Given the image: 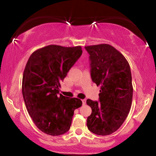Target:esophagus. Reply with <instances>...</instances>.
Segmentation results:
<instances>
[{
	"label": "esophagus",
	"mask_w": 156,
	"mask_h": 156,
	"mask_svg": "<svg viewBox=\"0 0 156 156\" xmlns=\"http://www.w3.org/2000/svg\"><path fill=\"white\" fill-rule=\"evenodd\" d=\"M82 101H83V105H84L86 104V100L84 99V100H82Z\"/></svg>",
	"instance_id": "34e87169"
}]
</instances>
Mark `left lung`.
Wrapping results in <instances>:
<instances>
[{"label": "left lung", "mask_w": 156, "mask_h": 156, "mask_svg": "<svg viewBox=\"0 0 156 156\" xmlns=\"http://www.w3.org/2000/svg\"><path fill=\"white\" fill-rule=\"evenodd\" d=\"M90 55L91 77L100 86L99 102L87 100L91 108L87 125L92 133L107 136L119 129L130 111L133 86L125 57L109 44L84 47Z\"/></svg>", "instance_id": "8db88e82"}]
</instances>
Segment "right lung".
Returning <instances> with one entry per match:
<instances>
[{
  "instance_id": "add662e5",
  "label": "right lung",
  "mask_w": 156,
  "mask_h": 156,
  "mask_svg": "<svg viewBox=\"0 0 156 156\" xmlns=\"http://www.w3.org/2000/svg\"><path fill=\"white\" fill-rule=\"evenodd\" d=\"M82 53L81 46L50 44L36 50L27 60L23 76V99L34 124L47 135L68 131L74 110L83 104L77 98L58 96L60 81Z\"/></svg>"
}]
</instances>
